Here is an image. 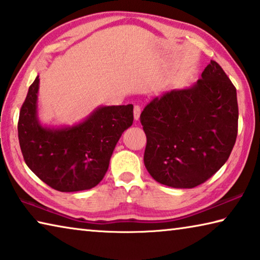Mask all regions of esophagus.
<instances>
[{
    "label": "esophagus",
    "instance_id": "obj_1",
    "mask_svg": "<svg viewBox=\"0 0 260 260\" xmlns=\"http://www.w3.org/2000/svg\"><path fill=\"white\" fill-rule=\"evenodd\" d=\"M140 114H141V108L139 105H134V119L139 120L140 119Z\"/></svg>",
    "mask_w": 260,
    "mask_h": 260
}]
</instances>
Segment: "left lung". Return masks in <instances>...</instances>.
<instances>
[{
	"label": "left lung",
	"mask_w": 260,
	"mask_h": 260,
	"mask_svg": "<svg viewBox=\"0 0 260 260\" xmlns=\"http://www.w3.org/2000/svg\"><path fill=\"white\" fill-rule=\"evenodd\" d=\"M144 165L157 182L193 188L227 161L237 136L236 88L217 61L191 87L153 99L141 113Z\"/></svg>",
	"instance_id": "8db88e82"
}]
</instances>
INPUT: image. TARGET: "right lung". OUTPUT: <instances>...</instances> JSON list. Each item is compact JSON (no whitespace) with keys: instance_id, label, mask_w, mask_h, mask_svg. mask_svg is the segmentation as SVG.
I'll return each instance as SVG.
<instances>
[{"instance_id":"right-lung-1","label":"right lung","mask_w":260,"mask_h":260,"mask_svg":"<svg viewBox=\"0 0 260 260\" xmlns=\"http://www.w3.org/2000/svg\"><path fill=\"white\" fill-rule=\"evenodd\" d=\"M39 82L37 77L19 113L18 139L26 165L58 191L98 186L121 134L133 124V105L99 107L72 126H43L38 117Z\"/></svg>"}]
</instances>
